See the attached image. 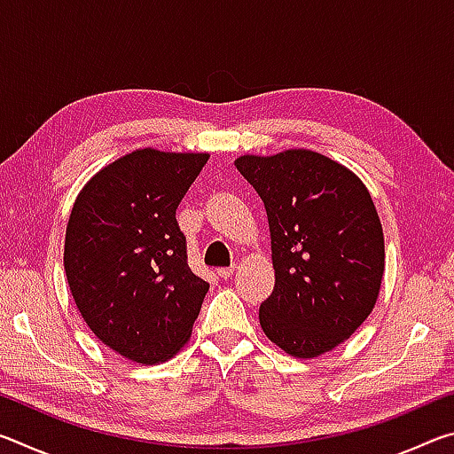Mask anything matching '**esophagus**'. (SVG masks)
I'll return each instance as SVG.
<instances>
[{"label": "esophagus", "mask_w": 454, "mask_h": 454, "mask_svg": "<svg viewBox=\"0 0 454 454\" xmlns=\"http://www.w3.org/2000/svg\"><path fill=\"white\" fill-rule=\"evenodd\" d=\"M234 270H236V266L220 268V270H218V276H220V278H230V276H232V274H234Z\"/></svg>", "instance_id": "obj_1"}]
</instances>
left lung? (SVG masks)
<instances>
[{
	"label": "left lung",
	"instance_id": "obj_1",
	"mask_svg": "<svg viewBox=\"0 0 454 454\" xmlns=\"http://www.w3.org/2000/svg\"><path fill=\"white\" fill-rule=\"evenodd\" d=\"M236 168L262 198L274 290L260 326L296 358L347 340L372 312L384 274V236L363 182L310 150L240 156Z\"/></svg>",
	"mask_w": 454,
	"mask_h": 454
}]
</instances>
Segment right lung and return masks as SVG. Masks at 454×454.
<instances>
[{"instance_id":"right-lung-1","label":"right lung","mask_w":454,"mask_h":454,"mask_svg":"<svg viewBox=\"0 0 454 454\" xmlns=\"http://www.w3.org/2000/svg\"><path fill=\"white\" fill-rule=\"evenodd\" d=\"M208 153L136 150L91 178L66 228L75 306L106 347L140 364L174 356L210 284L188 266L176 210Z\"/></svg>"}]
</instances>
